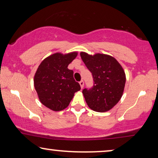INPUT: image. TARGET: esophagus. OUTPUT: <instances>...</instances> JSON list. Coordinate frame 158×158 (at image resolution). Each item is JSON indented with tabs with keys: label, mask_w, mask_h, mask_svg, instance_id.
<instances>
[{
	"label": "esophagus",
	"mask_w": 158,
	"mask_h": 158,
	"mask_svg": "<svg viewBox=\"0 0 158 158\" xmlns=\"http://www.w3.org/2000/svg\"><path fill=\"white\" fill-rule=\"evenodd\" d=\"M80 85H81V88H83V86H84V82H83V81H80Z\"/></svg>",
	"instance_id": "1"
}]
</instances>
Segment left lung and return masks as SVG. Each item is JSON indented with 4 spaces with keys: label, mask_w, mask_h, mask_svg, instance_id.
<instances>
[{
    "label": "left lung",
    "mask_w": 158,
    "mask_h": 158,
    "mask_svg": "<svg viewBox=\"0 0 158 158\" xmlns=\"http://www.w3.org/2000/svg\"><path fill=\"white\" fill-rule=\"evenodd\" d=\"M81 57L94 81L93 88L83 90L88 107L98 112L109 111L123 95L126 83L124 69L115 58L105 54L91 55L81 52Z\"/></svg>",
    "instance_id": "obj_1"
}]
</instances>
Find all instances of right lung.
I'll return each instance as SVG.
<instances>
[{
  "mask_svg": "<svg viewBox=\"0 0 158 158\" xmlns=\"http://www.w3.org/2000/svg\"><path fill=\"white\" fill-rule=\"evenodd\" d=\"M77 52H57L45 58L34 75V85L43 105L55 111L66 109L75 92L81 90L68 67L77 57Z\"/></svg>",
  "mask_w": 158,
  "mask_h": 158,
  "instance_id": "obj_1",
  "label": "right lung"
}]
</instances>
